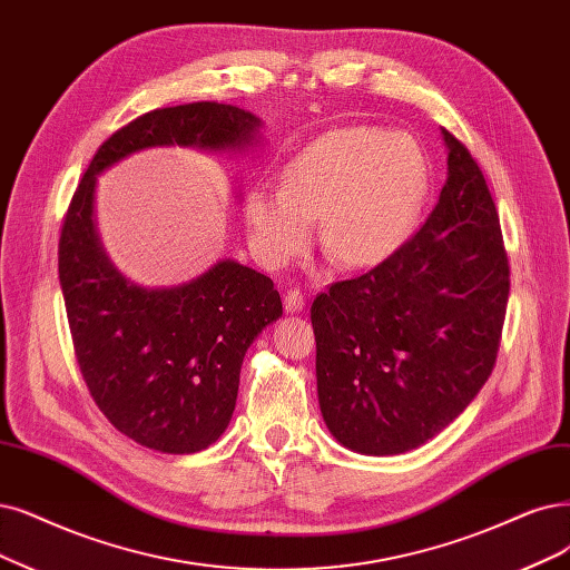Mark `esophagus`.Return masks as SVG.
<instances>
[{
    "instance_id": "esophagus-1",
    "label": "esophagus",
    "mask_w": 570,
    "mask_h": 570,
    "mask_svg": "<svg viewBox=\"0 0 570 570\" xmlns=\"http://www.w3.org/2000/svg\"><path fill=\"white\" fill-rule=\"evenodd\" d=\"M284 307L288 314H298L305 309V296L301 288H288L286 296H284Z\"/></svg>"
}]
</instances>
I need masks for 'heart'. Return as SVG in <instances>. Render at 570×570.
<instances>
[{
	"label": "heart",
	"mask_w": 570,
	"mask_h": 570,
	"mask_svg": "<svg viewBox=\"0 0 570 570\" xmlns=\"http://www.w3.org/2000/svg\"><path fill=\"white\" fill-rule=\"evenodd\" d=\"M428 189V157L413 136L364 126L331 131L288 161L282 187L248 189L250 248L279 269L309 246L320 218L322 246L335 261L381 265L413 237Z\"/></svg>",
	"instance_id": "obj_1"
}]
</instances>
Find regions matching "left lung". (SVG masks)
I'll return each instance as SVG.
<instances>
[{"instance_id": "1", "label": "left lung", "mask_w": 570, "mask_h": 570, "mask_svg": "<svg viewBox=\"0 0 570 570\" xmlns=\"http://www.w3.org/2000/svg\"><path fill=\"white\" fill-rule=\"evenodd\" d=\"M449 176L406 246L312 303L324 423L350 451L396 455L449 428L495 366L510 296L479 164L441 129Z\"/></svg>"}]
</instances>
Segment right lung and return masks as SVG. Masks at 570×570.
<instances>
[{
  "label": "right lung",
  "instance_id": "1",
  "mask_svg": "<svg viewBox=\"0 0 570 570\" xmlns=\"http://www.w3.org/2000/svg\"><path fill=\"white\" fill-rule=\"evenodd\" d=\"M261 126L208 100L147 112L98 147L62 220L58 277L83 383L121 434L159 453H197L220 439L244 354L282 317V298L269 277L235 261L171 288L129 282L98 237L96 176L145 147L246 150Z\"/></svg>",
  "mask_w": 570,
  "mask_h": 570
}]
</instances>
